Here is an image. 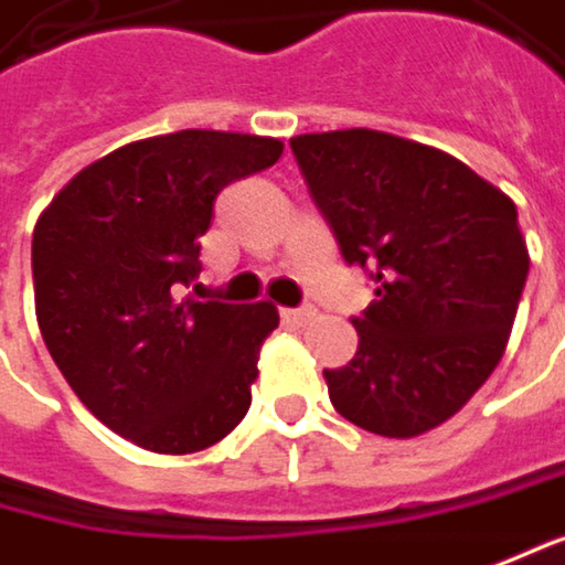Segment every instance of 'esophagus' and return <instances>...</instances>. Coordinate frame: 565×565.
<instances>
[{"mask_svg":"<svg viewBox=\"0 0 565 565\" xmlns=\"http://www.w3.org/2000/svg\"><path fill=\"white\" fill-rule=\"evenodd\" d=\"M282 318H286L289 324H308V321L315 318V308H308V305H302V308H286Z\"/></svg>","mask_w":565,"mask_h":565,"instance_id":"esophagus-1","label":"esophagus"}]
</instances>
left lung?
I'll return each mask as SVG.
<instances>
[{
	"label": "left lung",
	"mask_w": 565,
	"mask_h": 565,
	"mask_svg": "<svg viewBox=\"0 0 565 565\" xmlns=\"http://www.w3.org/2000/svg\"><path fill=\"white\" fill-rule=\"evenodd\" d=\"M347 266L376 299L360 347L324 370L331 405L383 437H418L454 418L492 376L527 282L514 202L457 157L350 128L289 141Z\"/></svg>",
	"instance_id": "1"
}]
</instances>
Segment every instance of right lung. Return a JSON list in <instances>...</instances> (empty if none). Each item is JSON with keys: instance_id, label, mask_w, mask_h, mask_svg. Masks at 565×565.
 <instances>
[{"instance_id": "add662e5", "label": "right lung", "mask_w": 565, "mask_h": 565, "mask_svg": "<svg viewBox=\"0 0 565 565\" xmlns=\"http://www.w3.org/2000/svg\"><path fill=\"white\" fill-rule=\"evenodd\" d=\"M282 141L177 131L111 150L51 202L31 241L38 324L79 402L153 454H195L250 408L269 302L182 299L224 185L273 167Z\"/></svg>"}]
</instances>
